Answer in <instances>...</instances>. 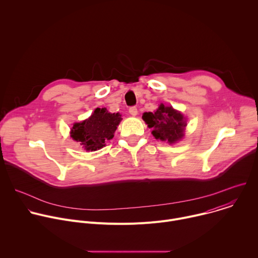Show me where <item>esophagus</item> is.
I'll list each match as a JSON object with an SVG mask.
<instances>
[{"label":"esophagus","instance_id":"34e87169","mask_svg":"<svg viewBox=\"0 0 258 258\" xmlns=\"http://www.w3.org/2000/svg\"><path fill=\"white\" fill-rule=\"evenodd\" d=\"M128 111H130V114L133 116H136L138 114V109L136 107H131Z\"/></svg>","mask_w":258,"mask_h":258}]
</instances>
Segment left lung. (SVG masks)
Instances as JSON below:
<instances>
[{
    "label": "left lung",
    "mask_w": 258,
    "mask_h": 258,
    "mask_svg": "<svg viewBox=\"0 0 258 258\" xmlns=\"http://www.w3.org/2000/svg\"><path fill=\"white\" fill-rule=\"evenodd\" d=\"M143 119L148 124V127L153 128L152 135L156 140L174 144L185 135L186 117L171 106L160 104L155 112H145Z\"/></svg>",
    "instance_id": "obj_1"
}]
</instances>
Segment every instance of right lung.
<instances>
[{"instance_id": "right-lung-1", "label": "right lung", "mask_w": 258, "mask_h": 258, "mask_svg": "<svg viewBox=\"0 0 258 258\" xmlns=\"http://www.w3.org/2000/svg\"><path fill=\"white\" fill-rule=\"evenodd\" d=\"M121 119L119 113H110L106 108H96L88 119L73 124L70 137L79 142L85 150L97 151L114 137Z\"/></svg>"}]
</instances>
